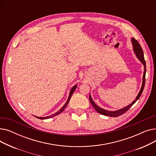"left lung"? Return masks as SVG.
Instances as JSON below:
<instances>
[{
  "label": "left lung",
  "mask_w": 156,
  "mask_h": 156,
  "mask_svg": "<svg viewBox=\"0 0 156 156\" xmlns=\"http://www.w3.org/2000/svg\"><path fill=\"white\" fill-rule=\"evenodd\" d=\"M132 44H133V50L134 52L136 55V57H138V59L140 61V62L144 64V75H143V81H142V87L140 88V90L139 92L138 95L136 96V99H135V101H133L132 104H129L128 105H127L126 107L119 109L118 111H109L107 110L103 109L102 108H101L99 106L97 105L95 102L93 101L92 97L90 95L89 96V100L91 104L92 105L93 107L94 108V109L97 111V112H99L101 114H103V115L105 116H111V117H117L119 116H121V114H124L125 112H126L136 102V101L140 98V97L141 96L144 88L145 87V73H146V63H145V61L144 59V52L142 51V48L140 46V45L139 44V43L138 42V41L136 40L134 38H132Z\"/></svg>",
  "instance_id": "obj_1"
}]
</instances>
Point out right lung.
Segmentation results:
<instances>
[{"label":"right lung","mask_w":156,"mask_h":156,"mask_svg":"<svg viewBox=\"0 0 156 156\" xmlns=\"http://www.w3.org/2000/svg\"><path fill=\"white\" fill-rule=\"evenodd\" d=\"M76 87H77V85H75L72 88H71V91H70V92H69V97H68V100H67V101H66V104L63 105V107L59 110V111H57L56 113H55V114H52V115H51V116H47V117H38V116H35L37 118H38V119H48V118H52V117H54L55 116H57V115H58L59 114H60L61 112H62L63 111H64V109L66 108V107L67 106V105L68 104V103H69V101H70V99H71V95H72V94H73V93L74 92V91L75 90V89L76 88Z\"/></svg>","instance_id":"1"}]
</instances>
